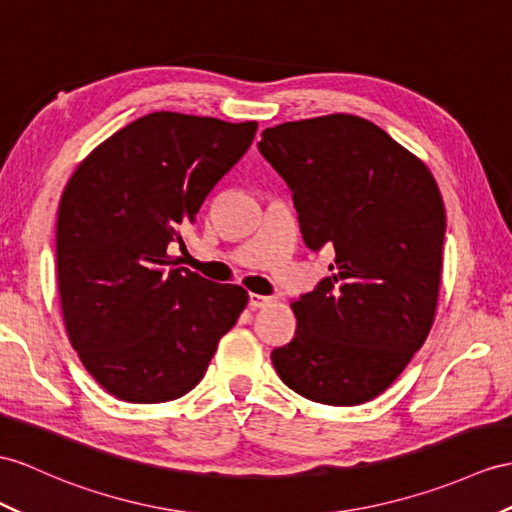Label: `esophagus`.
I'll use <instances>...</instances> for the list:
<instances>
[{
    "label": "esophagus",
    "mask_w": 512,
    "mask_h": 512,
    "mask_svg": "<svg viewBox=\"0 0 512 512\" xmlns=\"http://www.w3.org/2000/svg\"><path fill=\"white\" fill-rule=\"evenodd\" d=\"M273 304V297L267 295H258V293H249V308L258 310V308H267Z\"/></svg>",
    "instance_id": "obj_1"
}]
</instances>
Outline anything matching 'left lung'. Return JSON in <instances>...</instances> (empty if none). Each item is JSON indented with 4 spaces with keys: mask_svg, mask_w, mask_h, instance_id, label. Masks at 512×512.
<instances>
[{
    "mask_svg": "<svg viewBox=\"0 0 512 512\" xmlns=\"http://www.w3.org/2000/svg\"><path fill=\"white\" fill-rule=\"evenodd\" d=\"M293 193L332 276L291 304L297 330L271 352L282 382L328 406L365 404L428 339L439 302L445 206L430 169L356 115L286 121L258 143Z\"/></svg>",
    "mask_w": 512,
    "mask_h": 512,
    "instance_id": "8db88e82",
    "label": "left lung"
}]
</instances>
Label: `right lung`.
<instances>
[{
    "label": "right lung",
    "instance_id": "1",
    "mask_svg": "<svg viewBox=\"0 0 512 512\" xmlns=\"http://www.w3.org/2000/svg\"><path fill=\"white\" fill-rule=\"evenodd\" d=\"M256 121L152 112L99 143L58 206L60 308L95 382L132 404L178 400L204 378L247 291L178 267L206 195L241 160Z\"/></svg>",
    "mask_w": 512,
    "mask_h": 512
}]
</instances>
